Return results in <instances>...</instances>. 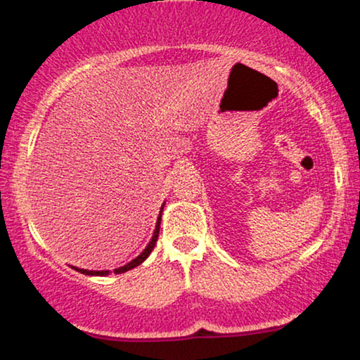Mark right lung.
Here are the masks:
<instances>
[{
	"label": "right lung",
	"mask_w": 360,
	"mask_h": 360,
	"mask_svg": "<svg viewBox=\"0 0 360 360\" xmlns=\"http://www.w3.org/2000/svg\"><path fill=\"white\" fill-rule=\"evenodd\" d=\"M160 214H162V208H160ZM160 214H159V218H157V225H155L154 235H152V240L148 242V245L146 247V250H143L142 254H140L137 259H134V260H131V262H128L127 266H123V267H118V269H115V274H122V272H127V271L134 269V267L140 266V264H142L143 260H146V259L148 257V255H150L152 249H154V247H155L157 237H159V229H160ZM74 269H76V271H79V272H82V274H86V276H108V274H110V271H88V269H77V267H74Z\"/></svg>",
	"instance_id": "1"
}]
</instances>
